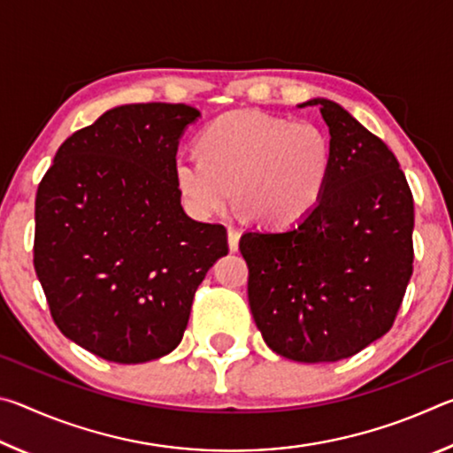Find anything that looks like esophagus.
<instances>
[{
    "label": "esophagus",
    "mask_w": 453,
    "mask_h": 453,
    "mask_svg": "<svg viewBox=\"0 0 453 453\" xmlns=\"http://www.w3.org/2000/svg\"><path fill=\"white\" fill-rule=\"evenodd\" d=\"M240 229L235 227H227V243H229V251H237L240 250Z\"/></svg>",
    "instance_id": "1"
}]
</instances>
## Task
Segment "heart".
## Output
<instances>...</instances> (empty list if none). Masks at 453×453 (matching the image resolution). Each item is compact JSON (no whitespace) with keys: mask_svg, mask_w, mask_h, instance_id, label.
<instances>
[{"mask_svg":"<svg viewBox=\"0 0 453 453\" xmlns=\"http://www.w3.org/2000/svg\"><path fill=\"white\" fill-rule=\"evenodd\" d=\"M202 157L180 156L173 175L183 203L208 219L237 205L264 226L283 227L318 208L334 165L329 134L313 121L256 110L229 111L199 134Z\"/></svg>","mask_w":453,"mask_h":453,"instance_id":"b5f03b06","label":"heart"}]
</instances>
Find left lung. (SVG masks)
Segmentation results:
<instances>
[{
	"instance_id": "obj_1",
	"label": "left lung",
	"mask_w": 453,
	"mask_h": 453,
	"mask_svg": "<svg viewBox=\"0 0 453 453\" xmlns=\"http://www.w3.org/2000/svg\"><path fill=\"white\" fill-rule=\"evenodd\" d=\"M318 105L334 165L310 216L245 232L248 297L264 342L294 362L356 356L389 332L413 272V197L392 150L340 104Z\"/></svg>"
}]
</instances>
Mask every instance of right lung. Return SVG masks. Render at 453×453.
I'll use <instances>...</instances> for the list:
<instances>
[{
    "instance_id": "right-lung-1",
    "label": "right lung",
    "mask_w": 453,
    "mask_h": 453,
    "mask_svg": "<svg viewBox=\"0 0 453 453\" xmlns=\"http://www.w3.org/2000/svg\"><path fill=\"white\" fill-rule=\"evenodd\" d=\"M186 104H129L59 145L35 196L34 265L59 332L107 362L180 346L191 302L227 256L221 224L181 208L173 164Z\"/></svg>"
}]
</instances>
